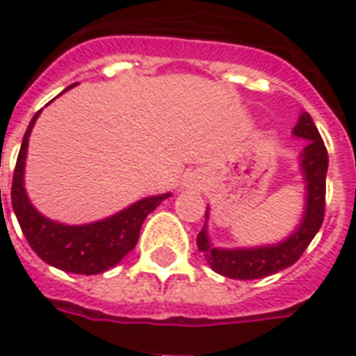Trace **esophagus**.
Wrapping results in <instances>:
<instances>
[{
  "instance_id": "1",
  "label": "esophagus",
  "mask_w": 356,
  "mask_h": 356,
  "mask_svg": "<svg viewBox=\"0 0 356 356\" xmlns=\"http://www.w3.org/2000/svg\"><path fill=\"white\" fill-rule=\"evenodd\" d=\"M204 183V177L202 175H196V173H191L188 177H186V183L185 186H188V188H200Z\"/></svg>"
}]
</instances>
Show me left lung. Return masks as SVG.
Wrapping results in <instances>:
<instances>
[{"label":"left lung","mask_w":356,"mask_h":356,"mask_svg":"<svg viewBox=\"0 0 356 356\" xmlns=\"http://www.w3.org/2000/svg\"><path fill=\"white\" fill-rule=\"evenodd\" d=\"M293 135L307 140L299 154V170L305 179V212L300 223L289 235L272 245L258 247L221 248L213 247L208 235L210 208H206V223L196 235V245L213 272L231 280H260L293 266L307 250L310 241L316 237L324 221L325 173H327V150L318 133L316 125L307 111L300 113Z\"/></svg>","instance_id":"obj_1"}]
</instances>
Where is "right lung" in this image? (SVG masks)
<instances>
[{
    "mask_svg": "<svg viewBox=\"0 0 356 356\" xmlns=\"http://www.w3.org/2000/svg\"><path fill=\"white\" fill-rule=\"evenodd\" d=\"M40 111L34 113L26 133L22 136L21 152L15 165L11 186L15 216L32 250L46 264L59 268L63 272L83 275L106 272L119 264L123 256L135 248L146 216L154 212L165 198H170L171 193L146 196L109 218L83 225H67L46 218L32 206L24 188V161L29 152V138Z\"/></svg>",
    "mask_w": 356,
    "mask_h": 356,
    "instance_id": "right-lung-1",
    "label": "right lung"
}]
</instances>
